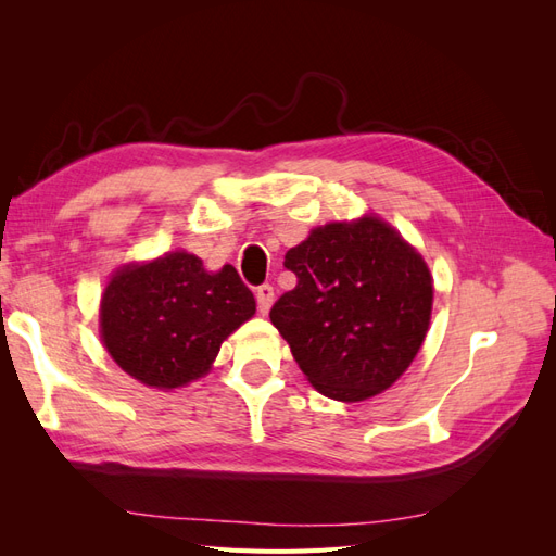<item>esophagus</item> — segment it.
I'll use <instances>...</instances> for the list:
<instances>
[{"mask_svg": "<svg viewBox=\"0 0 556 556\" xmlns=\"http://www.w3.org/2000/svg\"><path fill=\"white\" fill-rule=\"evenodd\" d=\"M255 296H257V308H260V313L266 315L268 308H271V304H274V288H271V285H268V282H264V285H260V288H257Z\"/></svg>", "mask_w": 556, "mask_h": 556, "instance_id": "34e87169", "label": "esophagus"}]
</instances>
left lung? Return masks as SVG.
<instances>
[{
	"label": "left lung",
	"instance_id": "1",
	"mask_svg": "<svg viewBox=\"0 0 556 556\" xmlns=\"http://www.w3.org/2000/svg\"><path fill=\"white\" fill-rule=\"evenodd\" d=\"M296 288L268 313L315 390L364 401L415 359L431 319L425 260L378 217L317 227L288 250Z\"/></svg>",
	"mask_w": 556,
	"mask_h": 556
}]
</instances>
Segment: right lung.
Here are the masks:
<instances>
[{"instance_id":"add662e5","label":"right lung","mask_w":556,"mask_h":556,"mask_svg":"<svg viewBox=\"0 0 556 556\" xmlns=\"http://www.w3.org/2000/svg\"><path fill=\"white\" fill-rule=\"evenodd\" d=\"M255 315L237 268L211 274L188 252L117 271L102 296V339L125 374L157 390L204 376L227 336Z\"/></svg>"}]
</instances>
